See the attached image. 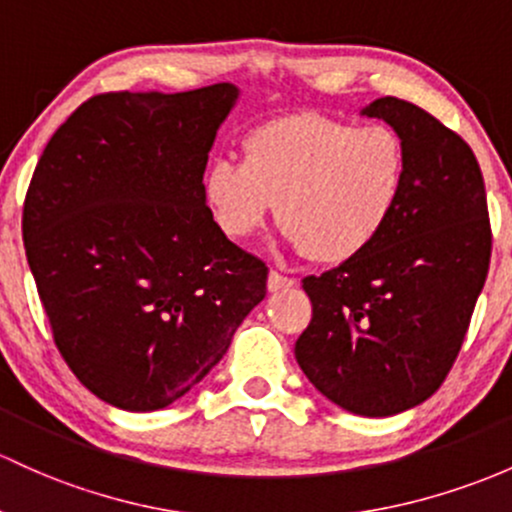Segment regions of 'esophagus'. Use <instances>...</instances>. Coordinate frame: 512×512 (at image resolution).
I'll return each instance as SVG.
<instances>
[{
    "label": "esophagus",
    "mask_w": 512,
    "mask_h": 512,
    "mask_svg": "<svg viewBox=\"0 0 512 512\" xmlns=\"http://www.w3.org/2000/svg\"><path fill=\"white\" fill-rule=\"evenodd\" d=\"M266 285H268V290H271V293H278V290L293 288L295 280L288 278V276H280V273H276V271H271V273H268Z\"/></svg>",
    "instance_id": "1"
}]
</instances>
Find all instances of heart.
<instances>
[{
  "mask_svg": "<svg viewBox=\"0 0 512 512\" xmlns=\"http://www.w3.org/2000/svg\"><path fill=\"white\" fill-rule=\"evenodd\" d=\"M241 151L244 161L219 158L202 180L219 232L249 239L276 205L290 246L317 263H346L371 249L408 175L405 146L390 126L315 112L254 126Z\"/></svg>",
  "mask_w": 512,
  "mask_h": 512,
  "instance_id": "obj_1",
  "label": "heart"
}]
</instances>
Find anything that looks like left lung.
Here are the masks:
<instances>
[{"mask_svg": "<svg viewBox=\"0 0 512 512\" xmlns=\"http://www.w3.org/2000/svg\"><path fill=\"white\" fill-rule=\"evenodd\" d=\"M361 114L403 141V197L371 249L302 280L312 320L295 359L334 405L390 417L447 378L486 283L491 224L481 168L461 136L398 97Z\"/></svg>", "mask_w": 512, "mask_h": 512, "instance_id": "8db88e82", "label": "left lung"}]
</instances>
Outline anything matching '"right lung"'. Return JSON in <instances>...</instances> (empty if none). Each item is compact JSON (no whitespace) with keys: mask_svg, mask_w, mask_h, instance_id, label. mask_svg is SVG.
<instances>
[{"mask_svg":"<svg viewBox=\"0 0 512 512\" xmlns=\"http://www.w3.org/2000/svg\"><path fill=\"white\" fill-rule=\"evenodd\" d=\"M239 95L232 82L97 95L38 158L29 268L65 364L119 410L183 398L266 298L268 268L219 232L202 190Z\"/></svg>","mask_w":512,"mask_h":512,"instance_id":"1","label":"right lung"}]
</instances>
